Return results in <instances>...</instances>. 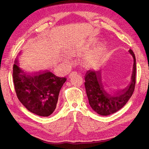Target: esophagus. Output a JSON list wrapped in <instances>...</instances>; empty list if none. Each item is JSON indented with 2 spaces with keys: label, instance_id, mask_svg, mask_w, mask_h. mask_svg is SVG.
I'll return each instance as SVG.
<instances>
[{
  "label": "esophagus",
  "instance_id": "34e87169",
  "mask_svg": "<svg viewBox=\"0 0 149 149\" xmlns=\"http://www.w3.org/2000/svg\"><path fill=\"white\" fill-rule=\"evenodd\" d=\"M74 73H75V74H76V73H77V72H72V73H71V74H70V75H69V77H70V76H71V75H72V74H74Z\"/></svg>",
  "mask_w": 149,
  "mask_h": 149
}]
</instances>
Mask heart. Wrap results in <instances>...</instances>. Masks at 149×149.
<instances>
[{
    "instance_id": "b5f03b06",
    "label": "heart",
    "mask_w": 149,
    "mask_h": 149,
    "mask_svg": "<svg viewBox=\"0 0 149 149\" xmlns=\"http://www.w3.org/2000/svg\"><path fill=\"white\" fill-rule=\"evenodd\" d=\"M81 49H75L72 50L70 51V55L72 56H75V55H78L81 54ZM103 59V53L102 50L98 49L93 51L91 53L88 54L86 55L85 59H84V61H85V64L87 66L89 67H94L98 66V64L101 63ZM66 61L70 62V58L69 57H66L65 58Z\"/></svg>"
}]
</instances>
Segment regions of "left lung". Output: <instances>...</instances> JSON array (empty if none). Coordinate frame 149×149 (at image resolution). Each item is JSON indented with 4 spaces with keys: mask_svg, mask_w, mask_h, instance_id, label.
Here are the masks:
<instances>
[{
    "mask_svg": "<svg viewBox=\"0 0 149 149\" xmlns=\"http://www.w3.org/2000/svg\"><path fill=\"white\" fill-rule=\"evenodd\" d=\"M129 53L134 58L133 72L130 81L126 87L115 91L103 81L102 72L89 70L85 75V86L89 104L94 111L100 115H109L118 111L125 105L133 94L136 86V61L133 51Z\"/></svg>",
    "mask_w": 149,
    "mask_h": 149,
    "instance_id": "left-lung-1",
    "label": "left lung"
}]
</instances>
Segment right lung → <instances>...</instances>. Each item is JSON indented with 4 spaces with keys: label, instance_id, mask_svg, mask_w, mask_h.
Returning <instances> with one entry per match:
<instances>
[{
    "label": "right lung",
    "instance_id": "add662e5",
    "mask_svg": "<svg viewBox=\"0 0 149 149\" xmlns=\"http://www.w3.org/2000/svg\"><path fill=\"white\" fill-rule=\"evenodd\" d=\"M13 66V81L19 100L29 111L42 117L52 114L65 77L49 71L31 73L23 70L16 58Z\"/></svg>",
    "mask_w": 149,
    "mask_h": 149
}]
</instances>
